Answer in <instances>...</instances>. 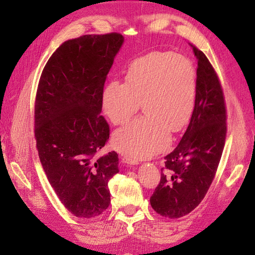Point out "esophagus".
Here are the masks:
<instances>
[{"label":"esophagus","instance_id":"esophagus-1","mask_svg":"<svg viewBox=\"0 0 255 255\" xmlns=\"http://www.w3.org/2000/svg\"><path fill=\"white\" fill-rule=\"evenodd\" d=\"M122 161L124 163H127V164H131V165H136L139 163V161L131 158V156H128V155H122Z\"/></svg>","mask_w":255,"mask_h":255}]
</instances>
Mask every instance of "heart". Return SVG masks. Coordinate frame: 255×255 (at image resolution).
I'll use <instances>...</instances> for the list:
<instances>
[{"mask_svg":"<svg viewBox=\"0 0 255 255\" xmlns=\"http://www.w3.org/2000/svg\"><path fill=\"white\" fill-rule=\"evenodd\" d=\"M196 91V70L188 58L169 52L139 58L129 68L126 83L113 81L103 95L104 112L114 125L127 123L140 103L145 113L114 132V148L133 158L165 149L171 131L182 130L191 119Z\"/></svg>","mask_w":255,"mask_h":255,"instance_id":"b5f03b06","label":"heart"}]
</instances>
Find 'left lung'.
<instances>
[{"label":"left lung","instance_id":"1","mask_svg":"<svg viewBox=\"0 0 255 255\" xmlns=\"http://www.w3.org/2000/svg\"><path fill=\"white\" fill-rule=\"evenodd\" d=\"M191 47L198 66L194 112L180 143L164 156L160 183L150 197L156 213L173 219L191 213L207 194L227 134V110L218 75L205 53Z\"/></svg>","mask_w":255,"mask_h":255}]
</instances>
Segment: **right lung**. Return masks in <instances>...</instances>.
Instances as JSON below:
<instances>
[{
    "label": "right lung",
    "instance_id": "obj_1",
    "mask_svg": "<svg viewBox=\"0 0 255 255\" xmlns=\"http://www.w3.org/2000/svg\"><path fill=\"white\" fill-rule=\"evenodd\" d=\"M124 37L118 32L70 39L42 70L35 101L38 155L70 213L94 218L111 204L108 181L118 173L115 151L97 155L110 138L101 115L103 92Z\"/></svg>",
    "mask_w": 255,
    "mask_h": 255
}]
</instances>
